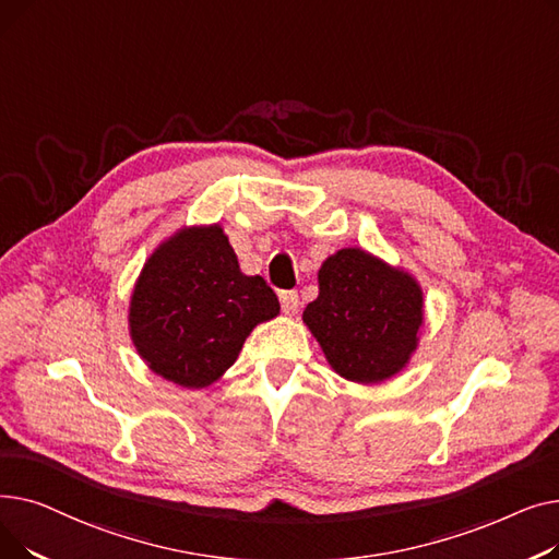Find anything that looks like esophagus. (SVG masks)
Masks as SVG:
<instances>
[{"label":"esophagus","instance_id":"34e87169","mask_svg":"<svg viewBox=\"0 0 559 559\" xmlns=\"http://www.w3.org/2000/svg\"><path fill=\"white\" fill-rule=\"evenodd\" d=\"M281 308H283V312L285 314H295L297 310H299V295L295 289H285V292H281Z\"/></svg>","mask_w":559,"mask_h":559}]
</instances>
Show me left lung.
<instances>
[{
	"instance_id": "obj_1",
	"label": "left lung",
	"mask_w": 559,
	"mask_h": 559,
	"mask_svg": "<svg viewBox=\"0 0 559 559\" xmlns=\"http://www.w3.org/2000/svg\"><path fill=\"white\" fill-rule=\"evenodd\" d=\"M331 367L354 383L399 373L424 321L417 281L362 249H342L319 270V297L304 310Z\"/></svg>"
}]
</instances>
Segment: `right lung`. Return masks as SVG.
<instances>
[{"instance_id":"1","label":"right lung","mask_w":559,"mask_h":559,"mask_svg":"<svg viewBox=\"0 0 559 559\" xmlns=\"http://www.w3.org/2000/svg\"><path fill=\"white\" fill-rule=\"evenodd\" d=\"M281 310L262 276H245L224 230L183 228L144 262L129 326L142 360L181 388H205L235 362L249 333Z\"/></svg>"}]
</instances>
